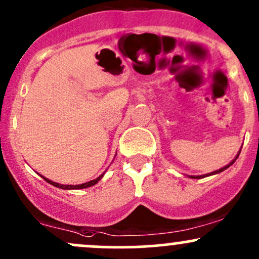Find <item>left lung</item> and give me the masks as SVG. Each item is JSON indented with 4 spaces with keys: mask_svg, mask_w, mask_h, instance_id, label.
Segmentation results:
<instances>
[{
    "mask_svg": "<svg viewBox=\"0 0 259 259\" xmlns=\"http://www.w3.org/2000/svg\"><path fill=\"white\" fill-rule=\"evenodd\" d=\"M241 148H242V147H241ZM240 152H241V149H240ZM240 152H238V154L236 155V158H235V159L232 160V162H231L230 164H227V165H226V166H224V168L219 169V170H215V171H212V173L204 174V175H196V177H195V175H188V177H189V178H191V179H200V178H205V177H208V175H213V174H219V173H221V171H224L225 169H227V168H229L230 165H232V164L235 163V160L237 159V158H238V155H240Z\"/></svg>",
    "mask_w": 259,
    "mask_h": 259,
    "instance_id": "obj_1",
    "label": "left lung"
}]
</instances>
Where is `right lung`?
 <instances>
[{"instance_id":"obj_1","label":"right lung","mask_w":259,"mask_h":259,"mask_svg":"<svg viewBox=\"0 0 259 259\" xmlns=\"http://www.w3.org/2000/svg\"><path fill=\"white\" fill-rule=\"evenodd\" d=\"M105 173H106V171H105ZM105 173H102L101 175H100L99 178H96V179L91 180V182L84 183V184H80V185H63V184H58V183H54V182H52V180L47 179V178L41 177V175H40V177L43 178V179L46 180V182H48L49 184H52L53 186H57V188L64 189V190H71V189H85V188H89V186H93V185L97 184V183H99V180H101V178L104 177V174H105Z\"/></svg>"}]
</instances>
